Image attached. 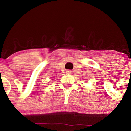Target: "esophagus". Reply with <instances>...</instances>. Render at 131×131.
Masks as SVG:
<instances>
[{"mask_svg": "<svg viewBox=\"0 0 131 131\" xmlns=\"http://www.w3.org/2000/svg\"><path fill=\"white\" fill-rule=\"evenodd\" d=\"M73 73V71L72 70H67V74H72Z\"/></svg>", "mask_w": 131, "mask_h": 131, "instance_id": "obj_1", "label": "esophagus"}]
</instances>
